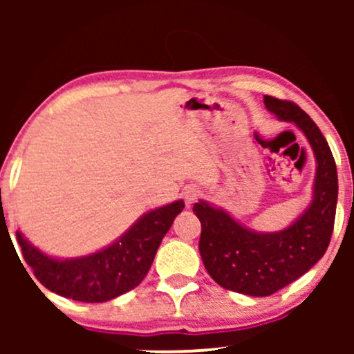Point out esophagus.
Segmentation results:
<instances>
[{"label":"esophagus","mask_w":354,"mask_h":354,"mask_svg":"<svg viewBox=\"0 0 354 354\" xmlns=\"http://www.w3.org/2000/svg\"><path fill=\"white\" fill-rule=\"evenodd\" d=\"M185 200H186V205H193L194 201L198 200V198H200V194H201V191L196 188V186H186L185 188Z\"/></svg>","instance_id":"obj_1"}]
</instances>
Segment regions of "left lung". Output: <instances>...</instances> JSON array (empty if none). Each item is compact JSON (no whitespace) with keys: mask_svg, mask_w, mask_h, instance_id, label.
I'll return each instance as SVG.
<instances>
[{"mask_svg":"<svg viewBox=\"0 0 354 354\" xmlns=\"http://www.w3.org/2000/svg\"><path fill=\"white\" fill-rule=\"evenodd\" d=\"M265 106L279 121L293 123L306 136L316 158L313 200L288 228L258 233L239 225L209 203H194L201 221L200 254L219 286L248 296H270L296 281L326 253L335 226L338 173L328 141L298 104L265 96Z\"/></svg>","mask_w":354,"mask_h":354,"instance_id":"obj_1","label":"left lung"}]
</instances>
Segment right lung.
<instances>
[{
  "label": "right lung",
  "mask_w": 354,
  "mask_h": 354,
  "mask_svg": "<svg viewBox=\"0 0 354 354\" xmlns=\"http://www.w3.org/2000/svg\"><path fill=\"white\" fill-rule=\"evenodd\" d=\"M185 208L183 200L143 214L115 243L80 258H53L19 231L16 239L38 281L56 295L83 303H103L131 291L145 279L161 239Z\"/></svg>",
  "instance_id": "right-lung-1"
}]
</instances>
